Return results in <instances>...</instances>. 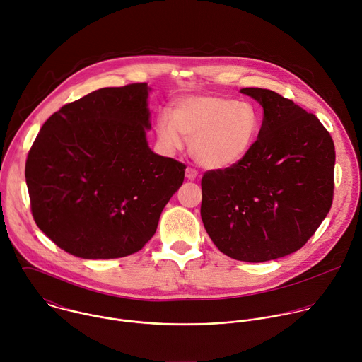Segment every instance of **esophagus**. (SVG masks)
I'll use <instances>...</instances> for the list:
<instances>
[{"instance_id":"obj_1","label":"esophagus","mask_w":362,"mask_h":362,"mask_svg":"<svg viewBox=\"0 0 362 362\" xmlns=\"http://www.w3.org/2000/svg\"><path fill=\"white\" fill-rule=\"evenodd\" d=\"M197 175H199V173H197L196 169H193V168H190V166L186 169V177H187L189 180H196V179H197Z\"/></svg>"}]
</instances>
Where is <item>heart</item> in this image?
Instances as JSON below:
<instances>
[{
	"label": "heart",
	"instance_id": "b5f03b06",
	"mask_svg": "<svg viewBox=\"0 0 362 362\" xmlns=\"http://www.w3.org/2000/svg\"><path fill=\"white\" fill-rule=\"evenodd\" d=\"M261 129L256 109L246 101L218 95H194L177 101L173 117L162 115L156 130L169 150L190 141L193 159L208 169H225L240 162Z\"/></svg>",
	"mask_w": 362,
	"mask_h": 362
}]
</instances>
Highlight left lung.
<instances>
[{
  "label": "left lung",
  "mask_w": 362,
  "mask_h": 362,
  "mask_svg": "<svg viewBox=\"0 0 362 362\" xmlns=\"http://www.w3.org/2000/svg\"><path fill=\"white\" fill-rule=\"evenodd\" d=\"M264 107L256 141L233 166L204 172L200 216L216 247L243 262L300 249L334 199L335 146L318 117L267 88H242Z\"/></svg>",
  "instance_id": "obj_1"
}]
</instances>
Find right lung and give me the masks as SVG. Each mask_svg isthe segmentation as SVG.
I'll use <instances>...</instances> for the list:
<instances>
[{
  "instance_id": "add662e5",
  "label": "right lung",
  "mask_w": 362,
  "mask_h": 362,
  "mask_svg": "<svg viewBox=\"0 0 362 362\" xmlns=\"http://www.w3.org/2000/svg\"><path fill=\"white\" fill-rule=\"evenodd\" d=\"M147 83L95 90L51 115L25 162L37 226L84 259L139 252L186 166L153 153Z\"/></svg>"
}]
</instances>
